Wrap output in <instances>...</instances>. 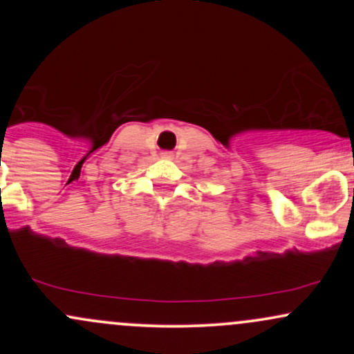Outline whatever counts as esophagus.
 <instances>
[{
    "label": "esophagus",
    "instance_id": "esophagus-1",
    "mask_svg": "<svg viewBox=\"0 0 354 354\" xmlns=\"http://www.w3.org/2000/svg\"><path fill=\"white\" fill-rule=\"evenodd\" d=\"M161 156L166 158V160H169V158H173V153L171 151H165V153H161Z\"/></svg>",
    "mask_w": 354,
    "mask_h": 354
}]
</instances>
